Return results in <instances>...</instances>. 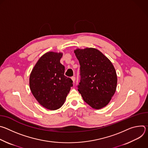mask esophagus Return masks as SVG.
Returning a JSON list of instances; mask_svg holds the SVG:
<instances>
[{"instance_id":"1","label":"esophagus","mask_w":148,"mask_h":148,"mask_svg":"<svg viewBox=\"0 0 148 148\" xmlns=\"http://www.w3.org/2000/svg\"><path fill=\"white\" fill-rule=\"evenodd\" d=\"M71 79H72V80H73V82H74V83H75V77L74 76H73V77H71Z\"/></svg>"}]
</instances>
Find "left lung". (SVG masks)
Here are the masks:
<instances>
[{
    "label": "left lung",
    "instance_id": "obj_1",
    "mask_svg": "<svg viewBox=\"0 0 148 148\" xmlns=\"http://www.w3.org/2000/svg\"><path fill=\"white\" fill-rule=\"evenodd\" d=\"M74 53L80 65L78 92L92 108L99 110L105 107L116 88L117 75L113 64L94 48L77 49Z\"/></svg>",
    "mask_w": 148,
    "mask_h": 148
}]
</instances>
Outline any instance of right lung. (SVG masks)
I'll return each mask as SVG.
<instances>
[{"label": "right lung", "mask_w": 148, "mask_h": 148, "mask_svg": "<svg viewBox=\"0 0 148 148\" xmlns=\"http://www.w3.org/2000/svg\"><path fill=\"white\" fill-rule=\"evenodd\" d=\"M62 56V53H45L30 75V88L33 96L41 105L50 110L61 107L73 86L72 79L64 75L65 67L60 63Z\"/></svg>", "instance_id": "add662e5"}]
</instances>
